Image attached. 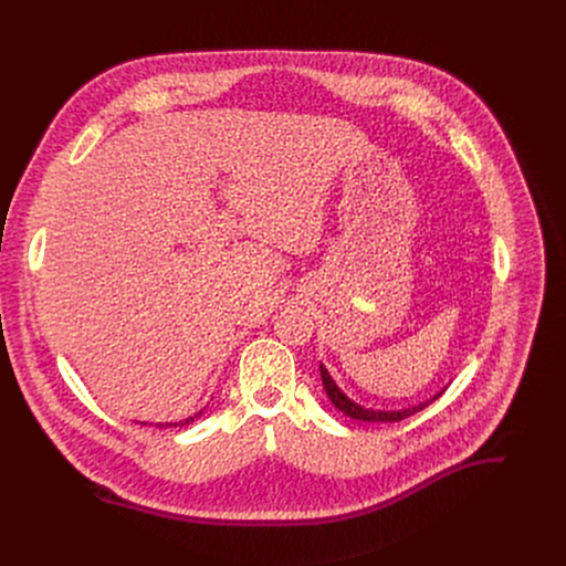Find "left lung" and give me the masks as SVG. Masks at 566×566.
I'll return each instance as SVG.
<instances>
[{
	"label": "left lung",
	"mask_w": 566,
	"mask_h": 566,
	"mask_svg": "<svg viewBox=\"0 0 566 566\" xmlns=\"http://www.w3.org/2000/svg\"><path fill=\"white\" fill-rule=\"evenodd\" d=\"M319 378H322V385H325V391H327V396H329V400L334 402V406H336L345 417H349V419H354V421H365V423H396V421H402V419H408V417L421 412L423 408H428L432 400H437V398L446 391V387H443V389L437 391L432 398H428V400H423V402H417V406H410V408H400V410H374V408H365V406H360V402L352 400V398L336 385V380L332 378V374L327 371V367L322 365V363H319Z\"/></svg>",
	"instance_id": "obj_1"
}]
</instances>
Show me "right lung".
Wrapping results in <instances>:
<instances>
[{
  "label": "right lung",
  "instance_id": "add662e5",
  "mask_svg": "<svg viewBox=\"0 0 566 566\" xmlns=\"http://www.w3.org/2000/svg\"><path fill=\"white\" fill-rule=\"evenodd\" d=\"M203 415V410L201 412H197L195 417H188L186 421H177V423H156V428H181V426H188V423H192L195 419H199ZM140 426H147V423H140Z\"/></svg>",
  "mask_w": 566,
  "mask_h": 566
}]
</instances>
